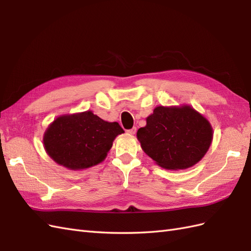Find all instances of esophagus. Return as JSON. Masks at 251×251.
I'll list each match as a JSON object with an SVG mask.
<instances>
[{
    "mask_svg": "<svg viewBox=\"0 0 251 251\" xmlns=\"http://www.w3.org/2000/svg\"><path fill=\"white\" fill-rule=\"evenodd\" d=\"M136 131H137V128H136V127H132V128H131V130H128L127 132H128V133H130L131 135H134V134L136 133Z\"/></svg>",
    "mask_w": 251,
    "mask_h": 251,
    "instance_id": "esophagus-1",
    "label": "esophagus"
}]
</instances>
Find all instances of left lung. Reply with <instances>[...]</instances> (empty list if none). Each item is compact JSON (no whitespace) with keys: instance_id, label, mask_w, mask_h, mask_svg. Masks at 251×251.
Instances as JSON below:
<instances>
[{"instance_id":"8db88e82","label":"left lung","mask_w":251,"mask_h":251,"mask_svg":"<svg viewBox=\"0 0 251 251\" xmlns=\"http://www.w3.org/2000/svg\"><path fill=\"white\" fill-rule=\"evenodd\" d=\"M142 150L166 170H184L200 161L209 149L212 128L206 118L188 105L157 107L140 127Z\"/></svg>"}]
</instances>
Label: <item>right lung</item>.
Masks as SVG:
<instances>
[{
    "label": "right lung",
    "mask_w": 251,
    "mask_h": 251,
    "mask_svg": "<svg viewBox=\"0 0 251 251\" xmlns=\"http://www.w3.org/2000/svg\"><path fill=\"white\" fill-rule=\"evenodd\" d=\"M121 133L124 130L117 123H108L87 111L56 118L45 133L44 146L58 164L81 170L101 162Z\"/></svg>",
    "instance_id": "obj_1"
}]
</instances>
